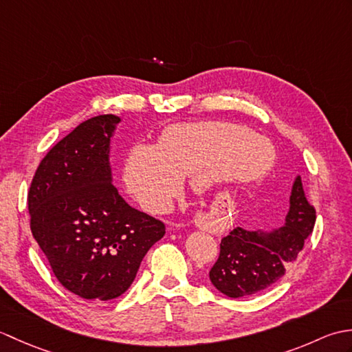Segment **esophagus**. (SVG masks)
<instances>
[{
  "instance_id": "1",
  "label": "esophagus",
  "mask_w": 352,
  "mask_h": 352,
  "mask_svg": "<svg viewBox=\"0 0 352 352\" xmlns=\"http://www.w3.org/2000/svg\"><path fill=\"white\" fill-rule=\"evenodd\" d=\"M193 226L201 228V230H208V228H210V223H208L204 216H201V214H197L195 218H193Z\"/></svg>"
}]
</instances>
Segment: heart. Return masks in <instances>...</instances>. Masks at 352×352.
<instances>
[{
    "label": "heart",
    "instance_id": "obj_1",
    "mask_svg": "<svg viewBox=\"0 0 352 352\" xmlns=\"http://www.w3.org/2000/svg\"><path fill=\"white\" fill-rule=\"evenodd\" d=\"M274 163V148L243 125L223 121L166 126L157 145L138 144L125 164V183L148 212L162 213L190 177L193 190L256 180Z\"/></svg>",
    "mask_w": 352,
    "mask_h": 352
}]
</instances>
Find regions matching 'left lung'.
Masks as SVG:
<instances>
[{
    "instance_id": "8db88e82",
    "label": "left lung",
    "mask_w": 352,
    "mask_h": 352,
    "mask_svg": "<svg viewBox=\"0 0 352 352\" xmlns=\"http://www.w3.org/2000/svg\"><path fill=\"white\" fill-rule=\"evenodd\" d=\"M315 221L316 210L305 198L298 175L292 186L286 223L272 231L231 230L221 241L219 257L208 274L212 284L230 298L250 296L272 286L295 263Z\"/></svg>"
}]
</instances>
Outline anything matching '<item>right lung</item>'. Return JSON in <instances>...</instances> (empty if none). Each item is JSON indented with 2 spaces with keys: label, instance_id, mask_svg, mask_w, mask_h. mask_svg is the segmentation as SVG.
<instances>
[{
  "label": "right lung",
  "instance_id": "obj_1",
  "mask_svg": "<svg viewBox=\"0 0 352 352\" xmlns=\"http://www.w3.org/2000/svg\"><path fill=\"white\" fill-rule=\"evenodd\" d=\"M121 118L81 122L50 149L28 190L30 228L56 278L87 301L121 296L164 223L125 203L113 186L110 140Z\"/></svg>",
  "mask_w": 352,
  "mask_h": 352
}]
</instances>
